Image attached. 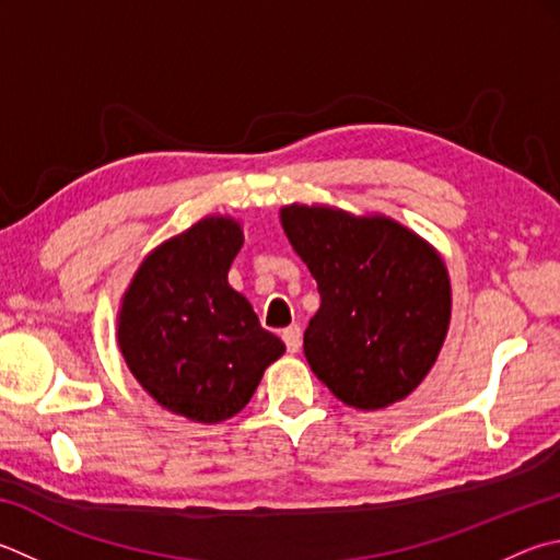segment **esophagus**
Returning a JSON list of instances; mask_svg holds the SVG:
<instances>
[{
  "label": "esophagus",
  "instance_id": "obj_1",
  "mask_svg": "<svg viewBox=\"0 0 560 560\" xmlns=\"http://www.w3.org/2000/svg\"><path fill=\"white\" fill-rule=\"evenodd\" d=\"M281 338H283V345H287L289 352H299V348H301V328H299V325H289V328L281 332Z\"/></svg>",
  "mask_w": 560,
  "mask_h": 560
}]
</instances>
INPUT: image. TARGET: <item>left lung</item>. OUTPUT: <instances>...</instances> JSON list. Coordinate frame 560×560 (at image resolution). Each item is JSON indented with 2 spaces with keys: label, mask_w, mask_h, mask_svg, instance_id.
Masks as SVG:
<instances>
[{
  "label": "left lung",
  "mask_w": 560,
  "mask_h": 560,
  "mask_svg": "<svg viewBox=\"0 0 560 560\" xmlns=\"http://www.w3.org/2000/svg\"><path fill=\"white\" fill-rule=\"evenodd\" d=\"M281 225L318 283L320 308L303 332L315 377L362 411L409 396L448 332L443 259L389 218L289 206Z\"/></svg>",
  "instance_id": "8db88e82"
}]
</instances>
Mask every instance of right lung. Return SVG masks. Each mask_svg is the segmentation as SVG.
<instances>
[{
	"label": "right lung",
	"instance_id": "1",
	"mask_svg": "<svg viewBox=\"0 0 560 560\" xmlns=\"http://www.w3.org/2000/svg\"><path fill=\"white\" fill-rule=\"evenodd\" d=\"M230 218H206L141 261L119 311L131 374L171 413L218 423L240 413L283 342L230 289L242 247Z\"/></svg>",
	"mask_w": 560,
	"mask_h": 560
}]
</instances>
